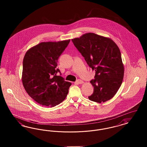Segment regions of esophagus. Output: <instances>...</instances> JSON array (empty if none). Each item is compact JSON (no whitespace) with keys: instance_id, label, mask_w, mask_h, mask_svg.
<instances>
[{"instance_id":"1","label":"esophagus","mask_w":147,"mask_h":147,"mask_svg":"<svg viewBox=\"0 0 147 147\" xmlns=\"http://www.w3.org/2000/svg\"><path fill=\"white\" fill-rule=\"evenodd\" d=\"M76 83H78V84H83L84 83V82L83 80H80V79H78L77 81H76Z\"/></svg>"}]
</instances>
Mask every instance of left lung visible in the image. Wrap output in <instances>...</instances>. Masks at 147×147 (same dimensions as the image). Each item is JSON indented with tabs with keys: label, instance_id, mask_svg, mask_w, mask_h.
I'll use <instances>...</instances> for the list:
<instances>
[{
	"label": "left lung",
	"instance_id": "obj_1",
	"mask_svg": "<svg viewBox=\"0 0 147 147\" xmlns=\"http://www.w3.org/2000/svg\"><path fill=\"white\" fill-rule=\"evenodd\" d=\"M88 65L95 71L94 86L90 100L101 103L113 98L121 86L124 66L117 45L110 38L87 33L71 39Z\"/></svg>",
	"mask_w": 147,
	"mask_h": 147
}]
</instances>
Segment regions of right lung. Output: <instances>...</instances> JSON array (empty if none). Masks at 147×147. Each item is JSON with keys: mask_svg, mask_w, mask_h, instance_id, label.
Segmentation results:
<instances>
[{"mask_svg": "<svg viewBox=\"0 0 147 147\" xmlns=\"http://www.w3.org/2000/svg\"><path fill=\"white\" fill-rule=\"evenodd\" d=\"M70 40L43 42L28 49L24 56L22 82L28 95L38 104L53 107L65 98L71 83L63 77L57 68L59 57Z\"/></svg>", "mask_w": 147, "mask_h": 147, "instance_id": "right-lung-1", "label": "right lung"}]
</instances>
